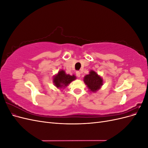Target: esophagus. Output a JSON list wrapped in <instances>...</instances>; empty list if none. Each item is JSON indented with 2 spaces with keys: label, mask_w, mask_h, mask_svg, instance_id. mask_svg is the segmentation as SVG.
Segmentation results:
<instances>
[{
  "label": "esophagus",
  "mask_w": 148,
  "mask_h": 148,
  "mask_svg": "<svg viewBox=\"0 0 148 148\" xmlns=\"http://www.w3.org/2000/svg\"><path fill=\"white\" fill-rule=\"evenodd\" d=\"M76 74H77V76L78 77H80V76H81V72H80L79 71H76Z\"/></svg>",
  "instance_id": "esophagus-1"
}]
</instances>
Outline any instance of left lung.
I'll return each mask as SVG.
<instances>
[{
    "instance_id": "obj_1",
    "label": "left lung",
    "mask_w": 148,
    "mask_h": 148,
    "mask_svg": "<svg viewBox=\"0 0 148 148\" xmlns=\"http://www.w3.org/2000/svg\"><path fill=\"white\" fill-rule=\"evenodd\" d=\"M83 81L88 89L92 92H96L99 90L104 83L101 76L92 70L89 71L88 75L84 76Z\"/></svg>"
}]
</instances>
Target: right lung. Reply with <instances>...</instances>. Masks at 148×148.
Returning <instances> with one entry per match:
<instances>
[{
	"mask_svg": "<svg viewBox=\"0 0 148 148\" xmlns=\"http://www.w3.org/2000/svg\"><path fill=\"white\" fill-rule=\"evenodd\" d=\"M77 78L75 75H70L69 74H66L65 71L64 70H60L59 71L56 75L53 76V83L57 88L64 89L69 84Z\"/></svg>",
	"mask_w": 148,
	"mask_h": 148,
	"instance_id": "add662e5",
	"label": "right lung"
}]
</instances>
